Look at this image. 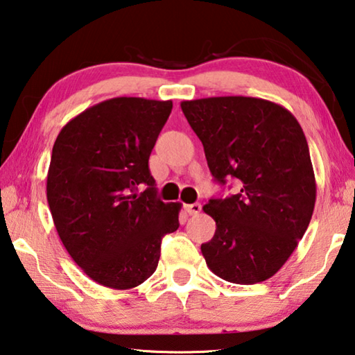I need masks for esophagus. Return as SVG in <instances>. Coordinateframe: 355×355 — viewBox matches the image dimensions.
Returning <instances> with one entry per match:
<instances>
[{
  "instance_id": "esophagus-1",
  "label": "esophagus",
  "mask_w": 355,
  "mask_h": 355,
  "mask_svg": "<svg viewBox=\"0 0 355 355\" xmlns=\"http://www.w3.org/2000/svg\"><path fill=\"white\" fill-rule=\"evenodd\" d=\"M185 210L189 211V215H191V216H196V215H199L200 210H202V205H200L199 202L189 204V205H185Z\"/></svg>"
}]
</instances>
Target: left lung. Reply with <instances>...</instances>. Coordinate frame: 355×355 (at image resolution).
I'll list each match as a JSON object with an SVG mask.
<instances>
[{"label":"left lung","mask_w":355,"mask_h":355,"mask_svg":"<svg viewBox=\"0 0 355 355\" xmlns=\"http://www.w3.org/2000/svg\"><path fill=\"white\" fill-rule=\"evenodd\" d=\"M204 145L219 184L239 191L210 199L202 210L216 223L200 245L209 269L225 282L255 284L282 269L303 238L317 185L309 146L292 112L269 100L227 96L180 103Z\"/></svg>","instance_id":"1"}]
</instances>
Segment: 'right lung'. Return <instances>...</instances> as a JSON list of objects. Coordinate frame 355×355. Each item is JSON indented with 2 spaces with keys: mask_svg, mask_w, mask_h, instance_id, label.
<instances>
[{
  "mask_svg": "<svg viewBox=\"0 0 355 355\" xmlns=\"http://www.w3.org/2000/svg\"><path fill=\"white\" fill-rule=\"evenodd\" d=\"M171 100L116 97L66 123L52 148L46 195L63 245L92 282L126 291L155 273L179 202L156 196L148 159ZM149 189L137 195V185Z\"/></svg>",
  "mask_w": 355,
  "mask_h": 355,
  "instance_id": "1",
  "label": "right lung"
}]
</instances>
